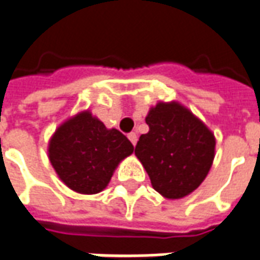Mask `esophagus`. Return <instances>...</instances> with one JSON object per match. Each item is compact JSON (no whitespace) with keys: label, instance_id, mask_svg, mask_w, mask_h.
<instances>
[{"label":"esophagus","instance_id":"obj_1","mask_svg":"<svg viewBox=\"0 0 260 260\" xmlns=\"http://www.w3.org/2000/svg\"><path fill=\"white\" fill-rule=\"evenodd\" d=\"M128 139H129V141L132 142V145L135 146L136 142H138V135H136L135 132H131V134H128Z\"/></svg>","mask_w":260,"mask_h":260}]
</instances>
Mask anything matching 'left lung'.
Wrapping results in <instances>:
<instances>
[{"label": "left lung", "instance_id": "1", "mask_svg": "<svg viewBox=\"0 0 260 260\" xmlns=\"http://www.w3.org/2000/svg\"><path fill=\"white\" fill-rule=\"evenodd\" d=\"M149 132L135 147L152 186L167 199L189 195L206 178L216 139L201 119L177 102L156 104L146 117Z\"/></svg>", "mask_w": 260, "mask_h": 260}]
</instances>
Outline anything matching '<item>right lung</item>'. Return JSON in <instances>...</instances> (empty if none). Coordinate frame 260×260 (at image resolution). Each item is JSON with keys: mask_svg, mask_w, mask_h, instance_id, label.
<instances>
[{"mask_svg": "<svg viewBox=\"0 0 260 260\" xmlns=\"http://www.w3.org/2000/svg\"><path fill=\"white\" fill-rule=\"evenodd\" d=\"M134 152L132 143L118 129H107L90 111L65 121L48 143V158L59 180L85 195L102 192L119 161Z\"/></svg>", "mask_w": 260, "mask_h": 260, "instance_id": "obj_1", "label": "right lung"}]
</instances>
